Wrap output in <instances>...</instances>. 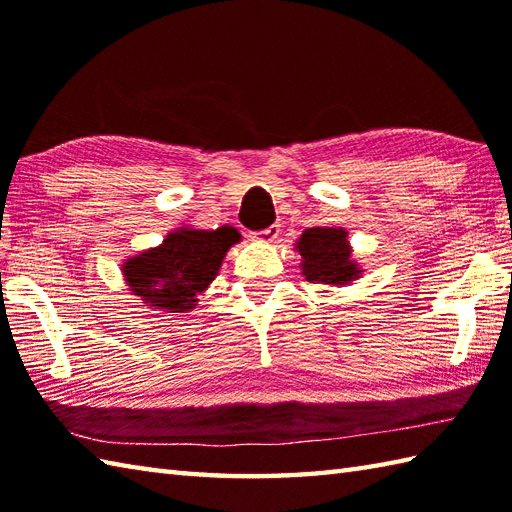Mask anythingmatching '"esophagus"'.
Here are the masks:
<instances>
[{
	"label": "esophagus",
	"mask_w": 512,
	"mask_h": 512,
	"mask_svg": "<svg viewBox=\"0 0 512 512\" xmlns=\"http://www.w3.org/2000/svg\"><path fill=\"white\" fill-rule=\"evenodd\" d=\"M255 239V242H264V244H273V242H277V237H279V226H268V228H264V231H255L253 235H250Z\"/></svg>",
	"instance_id": "1"
}]
</instances>
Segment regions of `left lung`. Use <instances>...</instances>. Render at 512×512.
Segmentation results:
<instances>
[{
	"label": "left lung",
	"mask_w": 512,
	"mask_h": 512,
	"mask_svg": "<svg viewBox=\"0 0 512 512\" xmlns=\"http://www.w3.org/2000/svg\"><path fill=\"white\" fill-rule=\"evenodd\" d=\"M295 250L301 255V273L312 284L347 286L363 275V268L352 257L345 228H306L297 239Z\"/></svg>",
	"instance_id": "8db88e82"
}]
</instances>
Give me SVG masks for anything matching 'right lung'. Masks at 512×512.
I'll list each match as a JSON object with an SVG mask.
<instances>
[{"label": "right lung", "instance_id": "add662e5", "mask_svg": "<svg viewBox=\"0 0 512 512\" xmlns=\"http://www.w3.org/2000/svg\"><path fill=\"white\" fill-rule=\"evenodd\" d=\"M239 239L242 235L233 226L215 231L178 226L162 244L125 259L121 273L129 292L147 308L162 314L191 312Z\"/></svg>", "mask_w": 512, "mask_h": 512}]
</instances>
